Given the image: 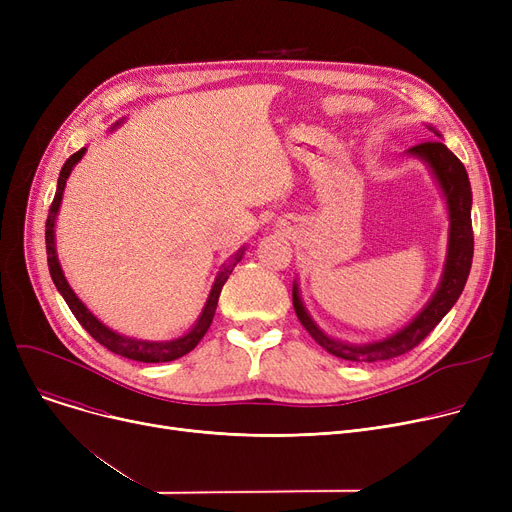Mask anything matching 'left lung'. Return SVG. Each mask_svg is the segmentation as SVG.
I'll list each match as a JSON object with an SVG mask.
<instances>
[{"instance_id":"left-lung-1","label":"left lung","mask_w":512,"mask_h":512,"mask_svg":"<svg viewBox=\"0 0 512 512\" xmlns=\"http://www.w3.org/2000/svg\"><path fill=\"white\" fill-rule=\"evenodd\" d=\"M429 130H434L429 126ZM438 137L440 132L434 130ZM413 157H419L423 164L432 170L434 178L438 180L442 195L446 199L448 207V253L442 280L438 284V290L429 303L421 309L419 315H415L405 328L390 334L388 338L375 340L369 344H346L340 340H334L332 336L324 334L319 326L307 313L301 294L299 284H292V305L297 311V317L303 324V328L311 334V338L324 346L328 353H332L338 359L344 361H357V363H373V361H386L405 355L432 332L442 317L452 309V305L459 301L461 292L465 288V282L469 278L471 261H473V226H471V184L465 166L461 159L456 157L442 141H425L407 151Z\"/></svg>"}]
</instances>
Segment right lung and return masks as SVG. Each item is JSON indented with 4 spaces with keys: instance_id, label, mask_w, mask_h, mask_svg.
<instances>
[{
    "instance_id": "1",
    "label": "right lung",
    "mask_w": 512,
    "mask_h": 512,
    "mask_svg": "<svg viewBox=\"0 0 512 512\" xmlns=\"http://www.w3.org/2000/svg\"><path fill=\"white\" fill-rule=\"evenodd\" d=\"M87 147L78 149L76 153H72L66 164L60 172L58 178V191L56 197H53V203L49 207V215H47V222H45V245H47V265H49V274L53 284L60 290V294L64 297V301L68 303L70 311L74 313V317L78 319V324L83 326L99 344H103L107 351H112L120 357L132 359V361H141V363H166V361H174L186 353H191L193 348L201 342V338L205 336V332L209 330L213 315H215V307H218V299H220V292L228 280V276L232 274V270L236 267V263L242 259V253L245 249H240L232 259H228V263H224L220 267L218 276H215V282L211 286V292L207 297V303L197 319V324L188 330L184 336L174 338V340H164V342H149V340H137V338H128L122 336L114 330H110L107 326H103L101 321L85 307V303L80 301L74 290L70 288V284L66 282V276L62 272V265L58 261V253H56V218H58V211H60V203H62V195H64V186L66 180L72 172V168L78 164L80 159H83Z\"/></svg>"
}]
</instances>
